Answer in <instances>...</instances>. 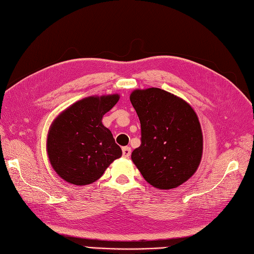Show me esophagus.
<instances>
[{"mask_svg": "<svg viewBox=\"0 0 254 254\" xmlns=\"http://www.w3.org/2000/svg\"><path fill=\"white\" fill-rule=\"evenodd\" d=\"M131 153V148L130 147H124L123 148V156L125 158H129L130 157Z\"/></svg>", "mask_w": 254, "mask_h": 254, "instance_id": "esophagus-1", "label": "esophagus"}]
</instances>
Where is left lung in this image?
Segmentation results:
<instances>
[{"mask_svg":"<svg viewBox=\"0 0 254 254\" xmlns=\"http://www.w3.org/2000/svg\"><path fill=\"white\" fill-rule=\"evenodd\" d=\"M130 102L141 125V144L132 151V162L153 188L182 185L203 156V132L193 107L158 87L133 90Z\"/></svg>","mask_w":254,"mask_h":254,"instance_id":"left-lung-1","label":"left lung"}]
</instances>
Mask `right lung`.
<instances>
[{
	"instance_id": "right-lung-1",
	"label": "right lung",
	"mask_w": 254,
	"mask_h": 254,
	"mask_svg": "<svg viewBox=\"0 0 254 254\" xmlns=\"http://www.w3.org/2000/svg\"><path fill=\"white\" fill-rule=\"evenodd\" d=\"M120 94L92 95L66 107L51 123L46 149L51 167L65 182L89 185L122 157V149L103 116L116 105Z\"/></svg>"
}]
</instances>
